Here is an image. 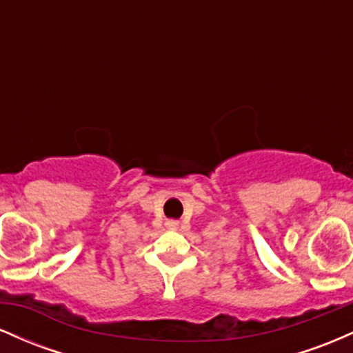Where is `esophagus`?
Instances as JSON below:
<instances>
[{"instance_id":"obj_1","label":"esophagus","mask_w":353,"mask_h":353,"mask_svg":"<svg viewBox=\"0 0 353 353\" xmlns=\"http://www.w3.org/2000/svg\"><path fill=\"white\" fill-rule=\"evenodd\" d=\"M168 225H169V228H177V225H179V222H176V221H169V222H168Z\"/></svg>"}]
</instances>
